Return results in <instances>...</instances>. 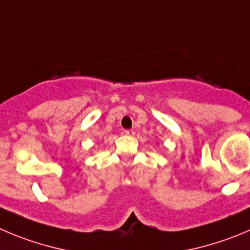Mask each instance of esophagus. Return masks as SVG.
I'll list each match as a JSON object with an SVG mask.
<instances>
[{"label":"esophagus","mask_w":250,"mask_h":250,"mask_svg":"<svg viewBox=\"0 0 250 250\" xmlns=\"http://www.w3.org/2000/svg\"><path fill=\"white\" fill-rule=\"evenodd\" d=\"M125 136H133V134H134V130H133V129H125Z\"/></svg>","instance_id":"obj_1"}]
</instances>
